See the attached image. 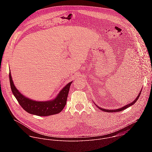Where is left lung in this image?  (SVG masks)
Segmentation results:
<instances>
[{"mask_svg": "<svg viewBox=\"0 0 152 152\" xmlns=\"http://www.w3.org/2000/svg\"><path fill=\"white\" fill-rule=\"evenodd\" d=\"M141 91H142V90L140 91V92H139V95H137V96L136 97V98L134 99V101L130 103L129 104L126 105L124 106V107H122V108H121L116 109H114V110H109V109H105L100 108V107H99L98 106H97L96 104H95V105H96L98 108L99 109H101V110H103V111H104V112H119V111H122V110H124V109H125L128 108V107H129L130 106H132V105H133L134 103H136V102L137 101V100L139 99V96H140V94H141Z\"/></svg>", "mask_w": 152, "mask_h": 152, "instance_id": "8db88e82", "label": "left lung"}]
</instances>
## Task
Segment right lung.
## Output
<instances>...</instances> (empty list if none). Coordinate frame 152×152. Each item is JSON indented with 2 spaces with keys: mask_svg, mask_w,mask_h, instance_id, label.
Returning a JSON list of instances; mask_svg holds the SVG:
<instances>
[{
  "mask_svg": "<svg viewBox=\"0 0 152 152\" xmlns=\"http://www.w3.org/2000/svg\"><path fill=\"white\" fill-rule=\"evenodd\" d=\"M9 80L13 94L23 109L29 113L40 116L57 114L64 109L66 105L70 86L72 83L71 81L67 84L55 99L47 101H36L24 96L18 90L13 82L10 71L9 72Z\"/></svg>",
  "mask_w": 152,
  "mask_h": 152,
  "instance_id": "add662e5",
  "label": "right lung"
}]
</instances>
